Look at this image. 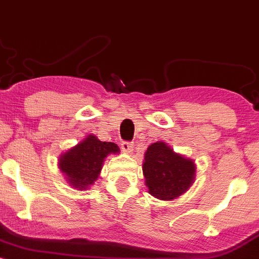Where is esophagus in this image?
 Returning <instances> with one entry per match:
<instances>
[{
	"mask_svg": "<svg viewBox=\"0 0 259 259\" xmlns=\"http://www.w3.org/2000/svg\"><path fill=\"white\" fill-rule=\"evenodd\" d=\"M133 142H127V141H123L121 142V150H123V152L125 153H130L133 151Z\"/></svg>",
	"mask_w": 259,
	"mask_h": 259,
	"instance_id": "34e87169",
	"label": "esophagus"
}]
</instances>
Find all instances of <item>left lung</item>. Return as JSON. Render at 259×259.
<instances>
[{
	"instance_id": "obj_1",
	"label": "left lung",
	"mask_w": 259,
	"mask_h": 259,
	"mask_svg": "<svg viewBox=\"0 0 259 259\" xmlns=\"http://www.w3.org/2000/svg\"><path fill=\"white\" fill-rule=\"evenodd\" d=\"M145 184L153 197L171 201L185 194L194 184L196 167L194 160L175 153L165 142L150 145L142 164Z\"/></svg>"
}]
</instances>
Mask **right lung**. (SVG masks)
I'll return each mask as SVG.
<instances>
[{"label": "right lung", "mask_w": 259, "mask_h": 259, "mask_svg": "<svg viewBox=\"0 0 259 259\" xmlns=\"http://www.w3.org/2000/svg\"><path fill=\"white\" fill-rule=\"evenodd\" d=\"M117 144L100 141L95 135H88L76 146L62 153L58 167L64 173L70 186L88 190L99 179L105 158L111 153H119Z\"/></svg>", "instance_id": "1"}]
</instances>
